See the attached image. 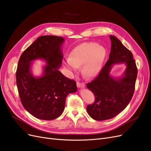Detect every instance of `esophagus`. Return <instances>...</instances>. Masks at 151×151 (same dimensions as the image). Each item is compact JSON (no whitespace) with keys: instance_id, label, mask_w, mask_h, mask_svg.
I'll use <instances>...</instances> for the list:
<instances>
[{"instance_id":"1","label":"esophagus","mask_w":151,"mask_h":151,"mask_svg":"<svg viewBox=\"0 0 151 151\" xmlns=\"http://www.w3.org/2000/svg\"><path fill=\"white\" fill-rule=\"evenodd\" d=\"M77 86L79 88H84L86 87V85L84 83H79V82L77 83Z\"/></svg>"}]
</instances>
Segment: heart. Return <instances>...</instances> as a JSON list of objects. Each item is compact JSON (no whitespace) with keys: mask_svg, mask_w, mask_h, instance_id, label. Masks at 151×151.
Masks as SVG:
<instances>
[{"mask_svg":"<svg viewBox=\"0 0 151 151\" xmlns=\"http://www.w3.org/2000/svg\"><path fill=\"white\" fill-rule=\"evenodd\" d=\"M107 52L104 47L99 46L96 43H82L73 49L69 58L63 61V63L70 73L77 72L81 66L82 73L91 78L99 74L101 72Z\"/></svg>","mask_w":151,"mask_h":151,"instance_id":"b5f03b06","label":"heart"}]
</instances>
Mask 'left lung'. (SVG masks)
Segmentation results:
<instances>
[{
  "label": "left lung",
  "mask_w": 151,
  "mask_h": 151,
  "mask_svg": "<svg viewBox=\"0 0 151 151\" xmlns=\"http://www.w3.org/2000/svg\"><path fill=\"white\" fill-rule=\"evenodd\" d=\"M111 52L109 59L98 76L87 88L94 93V103L88 105L87 111L95 120L111 119L124 109L133 96L137 68L133 55L115 36H109ZM117 63H125L126 69L122 76L110 75L112 66Z\"/></svg>",
  "instance_id": "8db88e82"
}]
</instances>
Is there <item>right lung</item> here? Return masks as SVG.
<instances>
[{"label": "right lung", "mask_w": 151, "mask_h": 151, "mask_svg": "<svg viewBox=\"0 0 151 151\" xmlns=\"http://www.w3.org/2000/svg\"><path fill=\"white\" fill-rule=\"evenodd\" d=\"M63 42L61 36H40L24 50L18 62L16 84L21 101L26 110L38 119L52 120L60 116L67 95L77 90L76 81L58 70L62 63ZM38 59L47 64L42 76L35 77L31 65Z\"/></svg>", "instance_id": "add662e5"}]
</instances>
